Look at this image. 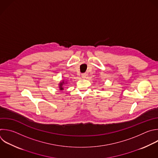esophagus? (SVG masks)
I'll list each match as a JSON object with an SVG mask.
<instances>
[{"label":"esophagus","mask_w":158,"mask_h":158,"mask_svg":"<svg viewBox=\"0 0 158 158\" xmlns=\"http://www.w3.org/2000/svg\"><path fill=\"white\" fill-rule=\"evenodd\" d=\"M81 76H82V78H85L86 76H87V73H83V74H82Z\"/></svg>","instance_id":"esophagus-1"}]
</instances>
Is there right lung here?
<instances>
[{"instance_id": "obj_1", "label": "right lung", "mask_w": 158, "mask_h": 158, "mask_svg": "<svg viewBox=\"0 0 158 158\" xmlns=\"http://www.w3.org/2000/svg\"><path fill=\"white\" fill-rule=\"evenodd\" d=\"M63 84H64V82H61V83H60V90H63Z\"/></svg>"}]
</instances>
